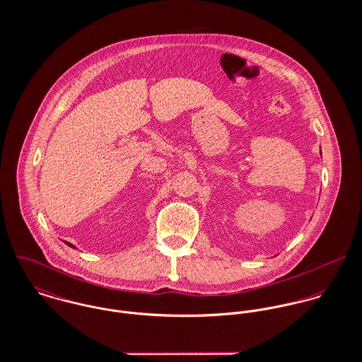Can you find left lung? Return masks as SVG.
Listing matches in <instances>:
<instances>
[{
    "mask_svg": "<svg viewBox=\"0 0 362 362\" xmlns=\"http://www.w3.org/2000/svg\"><path fill=\"white\" fill-rule=\"evenodd\" d=\"M320 156H322V152H320Z\"/></svg>",
    "mask_w": 362,
    "mask_h": 362,
    "instance_id": "1",
    "label": "left lung"
}]
</instances>
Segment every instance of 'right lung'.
<instances>
[{
  "mask_svg": "<svg viewBox=\"0 0 362 362\" xmlns=\"http://www.w3.org/2000/svg\"><path fill=\"white\" fill-rule=\"evenodd\" d=\"M65 244H66V245H68V247H71V248H75V247H74V245H72V244H69V243H65Z\"/></svg>",
  "mask_w": 362,
  "mask_h": 362,
  "instance_id": "add662e5",
  "label": "right lung"
}]
</instances>
